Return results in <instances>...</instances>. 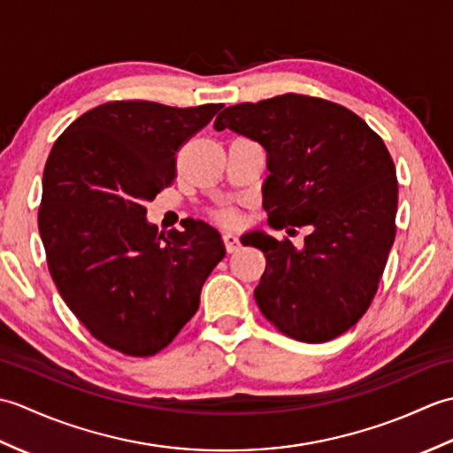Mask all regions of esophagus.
<instances>
[{"mask_svg": "<svg viewBox=\"0 0 453 453\" xmlns=\"http://www.w3.org/2000/svg\"><path fill=\"white\" fill-rule=\"evenodd\" d=\"M224 245H226L227 253H235V251H239V247H242V242H239V239L234 234H226L224 235Z\"/></svg>", "mask_w": 453, "mask_h": 453, "instance_id": "esophagus-1", "label": "esophagus"}]
</instances>
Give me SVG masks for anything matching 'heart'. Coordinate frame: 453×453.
<instances>
[{
	"label": "heart",
	"mask_w": 453,
	"mask_h": 453,
	"mask_svg": "<svg viewBox=\"0 0 453 453\" xmlns=\"http://www.w3.org/2000/svg\"><path fill=\"white\" fill-rule=\"evenodd\" d=\"M210 218L216 221L219 226H226V227H235L239 224V214L235 208H229V206H219L210 210Z\"/></svg>",
	"instance_id": "b5f03b06"
}]
</instances>
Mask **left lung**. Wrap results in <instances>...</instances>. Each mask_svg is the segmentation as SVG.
Segmentation results:
<instances>
[{"mask_svg":"<svg viewBox=\"0 0 453 453\" xmlns=\"http://www.w3.org/2000/svg\"><path fill=\"white\" fill-rule=\"evenodd\" d=\"M268 153V226H307L303 249L255 232L265 274L258 310L302 342H326L368 311L395 242L397 177L383 140L342 104L286 93L227 107L214 122Z\"/></svg>","mask_w":453,"mask_h":453,"instance_id":"left-lung-1","label":"left lung"}]
</instances>
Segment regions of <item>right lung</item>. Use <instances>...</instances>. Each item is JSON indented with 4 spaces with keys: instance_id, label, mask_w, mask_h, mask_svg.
Masks as SVG:
<instances>
[{
    "instance_id": "right-lung-1",
    "label": "right lung",
    "mask_w": 453,
    "mask_h": 453,
    "mask_svg": "<svg viewBox=\"0 0 453 453\" xmlns=\"http://www.w3.org/2000/svg\"><path fill=\"white\" fill-rule=\"evenodd\" d=\"M221 107L104 103L73 120L46 159L38 232L48 271L85 329L120 354L169 346L226 257L204 221L165 235L146 219L148 202L177 177V151Z\"/></svg>"
}]
</instances>
